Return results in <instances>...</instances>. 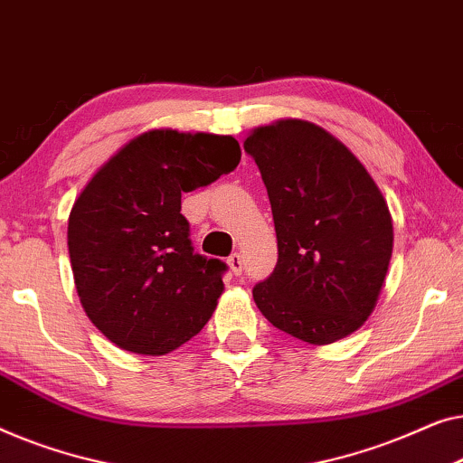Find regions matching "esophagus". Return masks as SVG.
Instances as JSON below:
<instances>
[{
    "mask_svg": "<svg viewBox=\"0 0 463 463\" xmlns=\"http://www.w3.org/2000/svg\"><path fill=\"white\" fill-rule=\"evenodd\" d=\"M226 264L231 266V270L234 272V275H241V270H243V258H241V253H231L229 260H226Z\"/></svg>",
    "mask_w": 463,
    "mask_h": 463,
    "instance_id": "1",
    "label": "esophagus"
}]
</instances>
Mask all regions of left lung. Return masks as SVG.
<instances>
[{"label":"left lung","instance_id":"left-lung-1","mask_svg":"<svg viewBox=\"0 0 463 463\" xmlns=\"http://www.w3.org/2000/svg\"><path fill=\"white\" fill-rule=\"evenodd\" d=\"M262 174L279 260L253 288L277 329L317 344L342 340L373 312L392 258V218L367 169L323 128L281 119L243 142Z\"/></svg>","mask_w":463,"mask_h":463}]
</instances>
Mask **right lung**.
I'll return each mask as SVG.
<instances>
[{
	"label": "right lung",
	"mask_w": 463,
	"mask_h": 463,
	"mask_svg": "<svg viewBox=\"0 0 463 463\" xmlns=\"http://www.w3.org/2000/svg\"><path fill=\"white\" fill-rule=\"evenodd\" d=\"M239 161L232 136L151 129L121 146L75 199L67 232L75 288L115 346L167 354L210 321L226 264L194 253L180 199Z\"/></svg>",
	"instance_id": "1"
}]
</instances>
